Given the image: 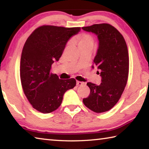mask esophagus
<instances>
[{"mask_svg": "<svg viewBox=\"0 0 149 149\" xmlns=\"http://www.w3.org/2000/svg\"><path fill=\"white\" fill-rule=\"evenodd\" d=\"M76 84L77 86H81V85H83L84 84V82H81V81H76Z\"/></svg>", "mask_w": 149, "mask_h": 149, "instance_id": "34e87169", "label": "esophagus"}]
</instances>
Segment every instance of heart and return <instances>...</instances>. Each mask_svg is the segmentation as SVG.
<instances>
[{"label":"heart","instance_id":"obj_1","mask_svg":"<svg viewBox=\"0 0 149 149\" xmlns=\"http://www.w3.org/2000/svg\"><path fill=\"white\" fill-rule=\"evenodd\" d=\"M75 42L78 45V46L82 47L84 45H89V44H93V39L89 34L87 33H81L75 37Z\"/></svg>","mask_w":149,"mask_h":149}]
</instances>
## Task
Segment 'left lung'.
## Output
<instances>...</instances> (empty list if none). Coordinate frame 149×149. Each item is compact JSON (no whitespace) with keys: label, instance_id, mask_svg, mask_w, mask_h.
<instances>
[{"label":"left lung","instance_id":"1","mask_svg":"<svg viewBox=\"0 0 149 149\" xmlns=\"http://www.w3.org/2000/svg\"><path fill=\"white\" fill-rule=\"evenodd\" d=\"M82 29L97 35L99 48L93 62L102 77L99 85L87 83L90 95L83 102L93 112H104L118 102L127 84L129 73L127 47L122 35L108 24H94Z\"/></svg>","mask_w":149,"mask_h":149}]
</instances>
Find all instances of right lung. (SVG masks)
Masks as SVG:
<instances>
[{"instance_id":"1","label":"right lung","mask_w":149,"mask_h":149,"mask_svg":"<svg viewBox=\"0 0 149 149\" xmlns=\"http://www.w3.org/2000/svg\"><path fill=\"white\" fill-rule=\"evenodd\" d=\"M80 30V27L42 26L35 29L25 42L20 61L22 86L33 108L40 112L56 110L65 92L76 85L74 78L60 79L50 69L61 57L70 37Z\"/></svg>"}]
</instances>
